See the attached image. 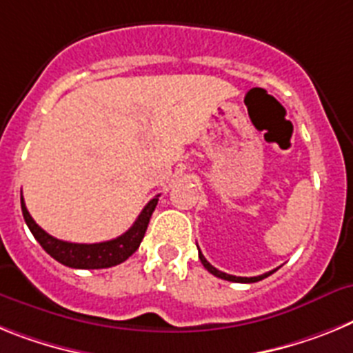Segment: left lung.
<instances>
[{"label":"left lung","mask_w":353,"mask_h":353,"mask_svg":"<svg viewBox=\"0 0 353 353\" xmlns=\"http://www.w3.org/2000/svg\"><path fill=\"white\" fill-rule=\"evenodd\" d=\"M197 249H199V247H197ZM199 259H201V263L204 265V268H206L210 274H213L214 277L223 279V281H231V283H257V281H263V279L268 277V275H272L275 272V270H272V272H266V274L257 275V277H236V275H229V274H225V272H220V270L214 268L213 265H210L206 257L202 256L201 250H199Z\"/></svg>","instance_id":"obj_1"}]
</instances>
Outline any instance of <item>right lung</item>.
<instances>
[{
	"label": "right lung",
	"mask_w": 353,
	"mask_h": 353,
	"mask_svg": "<svg viewBox=\"0 0 353 353\" xmlns=\"http://www.w3.org/2000/svg\"><path fill=\"white\" fill-rule=\"evenodd\" d=\"M158 197L159 195H156L154 199L147 202V206L139 214V219L134 220L133 225L124 234L110 241H101V243H70V241L53 238L44 229L39 228V223L32 219V214L26 210L23 195H21V210H23L24 222L30 228L32 234L35 236V240L53 259L69 266V268L97 270L121 265L139 249L147 231V225H149V220H151L152 211L158 204Z\"/></svg>",
	"instance_id": "right-lung-1"
}]
</instances>
